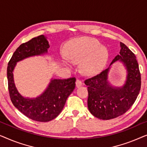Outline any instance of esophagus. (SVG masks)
Wrapping results in <instances>:
<instances>
[{"mask_svg":"<svg viewBox=\"0 0 147 147\" xmlns=\"http://www.w3.org/2000/svg\"><path fill=\"white\" fill-rule=\"evenodd\" d=\"M82 85H83V83H82V82L80 81V80H76V87L79 88V87H80V86H82Z\"/></svg>","mask_w":147,"mask_h":147,"instance_id":"esophagus-1","label":"esophagus"}]
</instances>
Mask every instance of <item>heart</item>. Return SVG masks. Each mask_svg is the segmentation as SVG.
Here are the masks:
<instances>
[{
  "label": "heart",
  "mask_w": 147,
  "mask_h": 147,
  "mask_svg": "<svg viewBox=\"0 0 147 147\" xmlns=\"http://www.w3.org/2000/svg\"><path fill=\"white\" fill-rule=\"evenodd\" d=\"M108 57L106 48L92 39L76 41L68 53V58L71 63H81L80 69L86 76L99 73L103 69Z\"/></svg>",
  "instance_id": "obj_1"
}]
</instances>
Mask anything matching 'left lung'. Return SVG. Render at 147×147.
Returning <instances> with one entry per match:
<instances>
[{"mask_svg":"<svg viewBox=\"0 0 147 147\" xmlns=\"http://www.w3.org/2000/svg\"><path fill=\"white\" fill-rule=\"evenodd\" d=\"M120 44V54L108 69L84 82L88 86V109L99 119H112L125 113L134 103L140 90L141 78L136 56L126 45ZM116 61L122 62L127 71L126 82L121 87L110 85L107 80L110 66Z\"/></svg>","mask_w":147,"mask_h":147,"instance_id":"obj_1","label":"left lung"}]
</instances>
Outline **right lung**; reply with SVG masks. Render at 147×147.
<instances>
[{"mask_svg": "<svg viewBox=\"0 0 147 147\" xmlns=\"http://www.w3.org/2000/svg\"><path fill=\"white\" fill-rule=\"evenodd\" d=\"M49 48V42L45 36L34 37L16 49L7 67L8 86L12 103L24 115L38 122H48L57 117L76 86L75 78L51 79L43 93L35 98H25L18 92L13 79L16 64L27 57L47 53Z\"/></svg>", "mask_w": 147, "mask_h": 147, "instance_id": "add662e5", "label": "right lung"}]
</instances>
